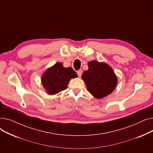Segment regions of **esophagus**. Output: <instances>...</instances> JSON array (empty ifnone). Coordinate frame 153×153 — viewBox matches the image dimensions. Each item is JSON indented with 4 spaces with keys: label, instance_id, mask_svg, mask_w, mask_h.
<instances>
[{
    "label": "esophagus",
    "instance_id": "esophagus-1",
    "mask_svg": "<svg viewBox=\"0 0 153 153\" xmlns=\"http://www.w3.org/2000/svg\"><path fill=\"white\" fill-rule=\"evenodd\" d=\"M77 73L78 76L80 77H81V76H82V70H79V71L77 72Z\"/></svg>",
    "mask_w": 153,
    "mask_h": 153
}]
</instances>
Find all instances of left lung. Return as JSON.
Masks as SVG:
<instances>
[{"label": "left lung", "instance_id": "obj_1", "mask_svg": "<svg viewBox=\"0 0 153 153\" xmlns=\"http://www.w3.org/2000/svg\"><path fill=\"white\" fill-rule=\"evenodd\" d=\"M89 69L83 72L82 79L87 90L94 97L102 99L110 94L117 84V77L114 70L105 62L91 61L88 63Z\"/></svg>", "mask_w": 153, "mask_h": 153}]
</instances>
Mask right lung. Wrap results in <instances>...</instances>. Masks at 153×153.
Listing matches in <instances>:
<instances>
[{"mask_svg":"<svg viewBox=\"0 0 153 153\" xmlns=\"http://www.w3.org/2000/svg\"><path fill=\"white\" fill-rule=\"evenodd\" d=\"M77 77L71 68H64L61 62H57L44 72L42 82L47 93L53 95L66 89L70 80Z\"/></svg>","mask_w":153,"mask_h":153,"instance_id":"obj_1","label":"right lung"}]
</instances>
